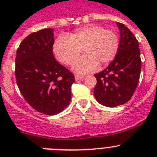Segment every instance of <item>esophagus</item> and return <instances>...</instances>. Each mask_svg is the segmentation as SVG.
<instances>
[{
  "label": "esophagus",
  "mask_w": 157,
  "mask_h": 157,
  "mask_svg": "<svg viewBox=\"0 0 157 157\" xmlns=\"http://www.w3.org/2000/svg\"><path fill=\"white\" fill-rule=\"evenodd\" d=\"M75 78L76 81H78V80H80L82 79V78H83V76L79 75H75Z\"/></svg>",
  "instance_id": "obj_1"
}]
</instances>
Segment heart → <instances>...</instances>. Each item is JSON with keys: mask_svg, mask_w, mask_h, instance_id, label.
<instances>
[{"mask_svg": "<svg viewBox=\"0 0 157 157\" xmlns=\"http://www.w3.org/2000/svg\"><path fill=\"white\" fill-rule=\"evenodd\" d=\"M117 34L98 25H89L67 36H59L53 45V52L59 62L71 65L83 52L72 68L78 74H87L100 63L105 66L112 62L119 50Z\"/></svg>", "mask_w": 157, "mask_h": 157, "instance_id": "heart-1", "label": "heart"}]
</instances>
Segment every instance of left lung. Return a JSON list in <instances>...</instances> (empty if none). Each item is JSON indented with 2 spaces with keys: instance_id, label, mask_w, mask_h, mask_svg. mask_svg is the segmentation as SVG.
I'll return each instance as SVG.
<instances>
[{
  "instance_id": "8db88e82",
  "label": "left lung",
  "mask_w": 157,
  "mask_h": 157,
  "mask_svg": "<svg viewBox=\"0 0 157 157\" xmlns=\"http://www.w3.org/2000/svg\"><path fill=\"white\" fill-rule=\"evenodd\" d=\"M120 32L119 50L107 68L94 75V97L101 105L114 108L130 101L141 73V61L138 40L125 25L116 22Z\"/></svg>"
}]
</instances>
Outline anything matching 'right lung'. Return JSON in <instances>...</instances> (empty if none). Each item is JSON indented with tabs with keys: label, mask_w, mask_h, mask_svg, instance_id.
Masks as SVG:
<instances>
[{
	"label": "right lung",
	"mask_w": 157,
	"mask_h": 157,
	"mask_svg": "<svg viewBox=\"0 0 157 157\" xmlns=\"http://www.w3.org/2000/svg\"><path fill=\"white\" fill-rule=\"evenodd\" d=\"M53 30L46 28L25 37L16 52V78L19 91L37 112L54 116L71 99L74 75L52 53Z\"/></svg>",
	"instance_id": "obj_1"
}]
</instances>
